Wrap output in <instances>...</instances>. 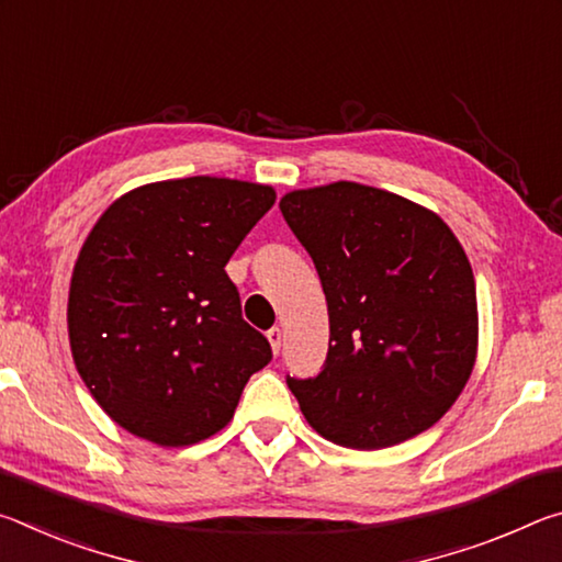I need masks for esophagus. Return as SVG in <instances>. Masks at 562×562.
I'll return each mask as SVG.
<instances>
[{
	"instance_id": "1",
	"label": "esophagus",
	"mask_w": 562,
	"mask_h": 562,
	"mask_svg": "<svg viewBox=\"0 0 562 562\" xmlns=\"http://www.w3.org/2000/svg\"><path fill=\"white\" fill-rule=\"evenodd\" d=\"M268 339H270L272 351H274V355H278L280 347H282V329H280V327H272V329L268 331Z\"/></svg>"
}]
</instances>
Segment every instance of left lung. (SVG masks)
I'll use <instances>...</instances> for the list:
<instances>
[{"label":"left lung","mask_w":562,"mask_h":562,"mask_svg":"<svg viewBox=\"0 0 562 562\" xmlns=\"http://www.w3.org/2000/svg\"><path fill=\"white\" fill-rule=\"evenodd\" d=\"M315 262L329 312L322 372L288 376L312 429L384 449L434 426L473 372L471 262L439 215L372 186L329 183L280 201Z\"/></svg>","instance_id":"8db88e82"}]
</instances>
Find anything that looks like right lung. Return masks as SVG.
Listing matches in <instances>:
<instances>
[{
    "label": "right lung",
    "instance_id": "obj_1",
    "mask_svg": "<svg viewBox=\"0 0 562 562\" xmlns=\"http://www.w3.org/2000/svg\"><path fill=\"white\" fill-rule=\"evenodd\" d=\"M272 203L270 186L195 176L131 190L93 225L71 274V355L91 396L133 436L207 439L272 359L225 272Z\"/></svg>",
    "mask_w": 562,
    "mask_h": 562
}]
</instances>
